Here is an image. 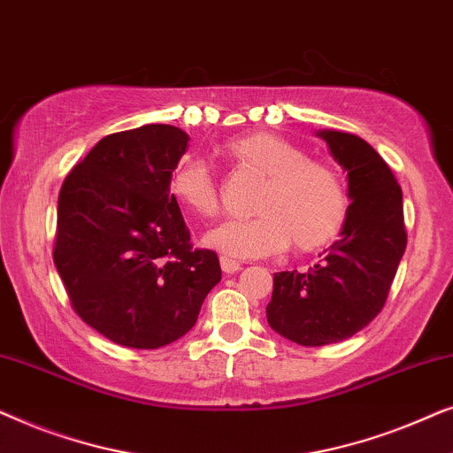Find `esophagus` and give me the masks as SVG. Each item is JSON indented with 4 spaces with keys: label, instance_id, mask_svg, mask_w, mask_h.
<instances>
[{
    "label": "esophagus",
    "instance_id": "esophagus-1",
    "mask_svg": "<svg viewBox=\"0 0 453 453\" xmlns=\"http://www.w3.org/2000/svg\"><path fill=\"white\" fill-rule=\"evenodd\" d=\"M220 268L222 272H226V274H237V272L241 270V264L234 262V259L222 256L220 257Z\"/></svg>",
    "mask_w": 453,
    "mask_h": 453
}]
</instances>
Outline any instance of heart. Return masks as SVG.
Returning a JSON list of instances; mask_svg holds the SVG:
<instances>
[{
	"label": "heart",
	"instance_id": "1",
	"mask_svg": "<svg viewBox=\"0 0 453 453\" xmlns=\"http://www.w3.org/2000/svg\"><path fill=\"white\" fill-rule=\"evenodd\" d=\"M220 154L262 179L251 219L220 222L203 243L233 257H265L293 243L296 251H318L342 233L349 216V194L330 163L309 158L293 142L270 132H251L226 140ZM169 196L189 214H219V188L208 165L181 158L166 179Z\"/></svg>",
	"mask_w": 453,
	"mask_h": 453
}]
</instances>
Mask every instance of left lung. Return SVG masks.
Segmentation results:
<instances>
[{
    "mask_svg": "<svg viewBox=\"0 0 453 453\" xmlns=\"http://www.w3.org/2000/svg\"><path fill=\"white\" fill-rule=\"evenodd\" d=\"M332 157L349 173V216L326 257L307 272L274 274L268 324L301 346L342 342L386 305L406 250L402 189L386 160L358 135L324 129Z\"/></svg>",
    "mask_w": 453,
    "mask_h": 453,
    "instance_id": "left-lung-1",
    "label": "left lung"
}]
</instances>
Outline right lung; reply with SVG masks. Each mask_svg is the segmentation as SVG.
<instances>
[{
    "mask_svg": "<svg viewBox=\"0 0 453 453\" xmlns=\"http://www.w3.org/2000/svg\"><path fill=\"white\" fill-rule=\"evenodd\" d=\"M188 142L165 123L104 135L61 185L55 268L84 324L126 349L175 342L220 282L166 189Z\"/></svg>",
    "mask_w": 453,
    "mask_h": 453,
    "instance_id": "obj_1",
    "label": "right lung"
}]
</instances>
